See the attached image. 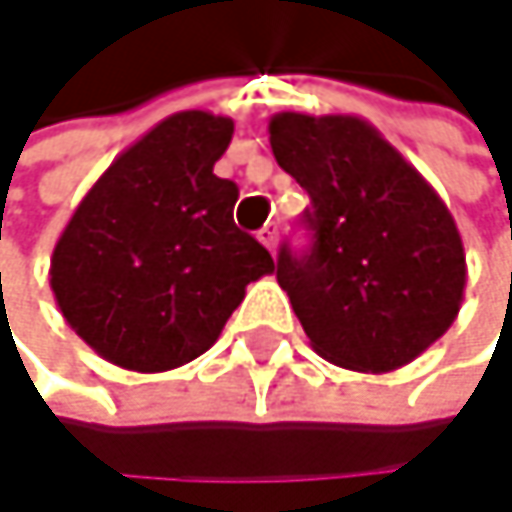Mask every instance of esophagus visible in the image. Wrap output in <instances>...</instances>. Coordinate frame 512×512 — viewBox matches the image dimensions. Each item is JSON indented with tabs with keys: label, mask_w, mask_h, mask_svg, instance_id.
<instances>
[{
	"label": "esophagus",
	"mask_w": 512,
	"mask_h": 512,
	"mask_svg": "<svg viewBox=\"0 0 512 512\" xmlns=\"http://www.w3.org/2000/svg\"><path fill=\"white\" fill-rule=\"evenodd\" d=\"M258 239H261L270 251H276V245H279V230H276V224H267V227L258 233Z\"/></svg>",
	"instance_id": "34e87169"
}]
</instances>
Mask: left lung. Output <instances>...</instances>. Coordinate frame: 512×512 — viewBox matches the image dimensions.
I'll return each instance as SVG.
<instances>
[{"mask_svg": "<svg viewBox=\"0 0 512 512\" xmlns=\"http://www.w3.org/2000/svg\"><path fill=\"white\" fill-rule=\"evenodd\" d=\"M270 145L312 200L309 254L282 248L276 264L309 346L355 373L407 367L449 331L464 300L452 212L358 115L279 112Z\"/></svg>", "mask_w": 512, "mask_h": 512, "instance_id": "obj_1", "label": "left lung"}]
</instances>
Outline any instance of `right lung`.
<instances>
[{
    "label": "right lung",
    "instance_id": "obj_1",
    "mask_svg": "<svg viewBox=\"0 0 512 512\" xmlns=\"http://www.w3.org/2000/svg\"><path fill=\"white\" fill-rule=\"evenodd\" d=\"M233 121L188 108L121 151L84 194L51 254V291L108 364L163 373L221 337L245 285L276 273L233 224L239 188L215 175Z\"/></svg>",
    "mask_w": 512,
    "mask_h": 512
}]
</instances>
